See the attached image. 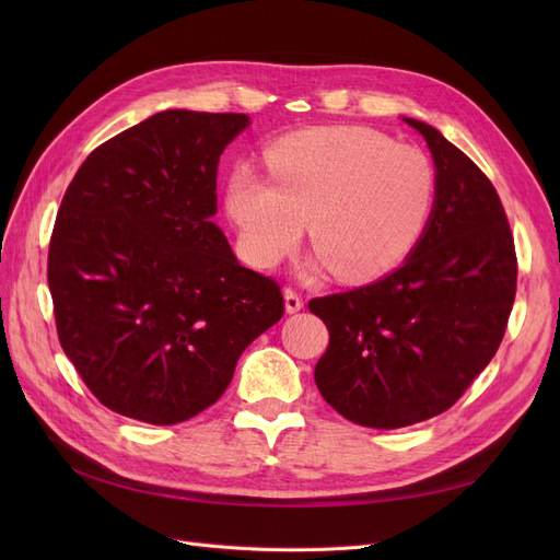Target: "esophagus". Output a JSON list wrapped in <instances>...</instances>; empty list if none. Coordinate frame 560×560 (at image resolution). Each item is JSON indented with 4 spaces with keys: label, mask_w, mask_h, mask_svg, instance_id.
<instances>
[{
    "label": "esophagus",
    "mask_w": 560,
    "mask_h": 560,
    "mask_svg": "<svg viewBox=\"0 0 560 560\" xmlns=\"http://www.w3.org/2000/svg\"><path fill=\"white\" fill-rule=\"evenodd\" d=\"M303 308V299L294 290H284V311L299 313Z\"/></svg>",
    "instance_id": "esophagus-1"
}]
</instances>
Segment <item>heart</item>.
Instances as JSON below:
<instances>
[{"instance_id":"obj_1","label":"heart","mask_w":560,"mask_h":560,"mask_svg":"<svg viewBox=\"0 0 560 560\" xmlns=\"http://www.w3.org/2000/svg\"><path fill=\"white\" fill-rule=\"evenodd\" d=\"M268 175L235 167L226 208L245 259L276 266L301 241L303 224L341 280H371L395 268L425 231L436 173L425 151L362 126L301 130L266 149Z\"/></svg>"}]
</instances>
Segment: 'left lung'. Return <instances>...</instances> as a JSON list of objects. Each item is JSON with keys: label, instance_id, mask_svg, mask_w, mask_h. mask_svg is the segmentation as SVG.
I'll list each match as a JSON object with an SVG mask.
<instances>
[{"label": "left lung", "instance_id": "obj_1", "mask_svg": "<svg viewBox=\"0 0 560 560\" xmlns=\"http://www.w3.org/2000/svg\"><path fill=\"white\" fill-rule=\"evenodd\" d=\"M432 217L406 261L358 290L313 299L329 329L315 366L325 401L364 428L444 413L493 360L516 296V252L495 186L436 128Z\"/></svg>", "mask_w": 560, "mask_h": 560}]
</instances>
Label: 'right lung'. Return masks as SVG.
<instances>
[{
	"label": "right lung",
	"mask_w": 560,
	"mask_h": 560,
	"mask_svg": "<svg viewBox=\"0 0 560 560\" xmlns=\"http://www.w3.org/2000/svg\"><path fill=\"white\" fill-rule=\"evenodd\" d=\"M247 126L159 112L91 151L67 186L48 247L58 338L116 413L175 425L206 411L284 313L278 282L241 266L212 222L219 156Z\"/></svg>",
	"instance_id": "obj_1"
}]
</instances>
